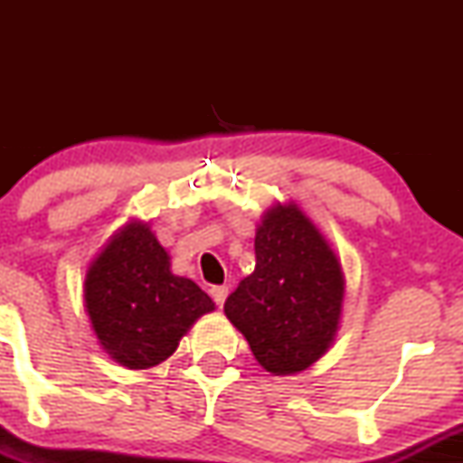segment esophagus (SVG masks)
<instances>
[{"label":"esophagus","mask_w":463,"mask_h":463,"mask_svg":"<svg viewBox=\"0 0 463 463\" xmlns=\"http://www.w3.org/2000/svg\"><path fill=\"white\" fill-rule=\"evenodd\" d=\"M209 294H211V298H213L215 305L222 307V305H224L226 296H228V287L226 285H213L209 289Z\"/></svg>","instance_id":"34e87169"}]
</instances>
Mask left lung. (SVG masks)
<instances>
[{
    "label": "left lung",
    "mask_w": 463,
    "mask_h": 463,
    "mask_svg": "<svg viewBox=\"0 0 463 463\" xmlns=\"http://www.w3.org/2000/svg\"><path fill=\"white\" fill-rule=\"evenodd\" d=\"M257 265L224 313L274 374L309 368L331 346L344 298L337 257L298 206H276L254 237Z\"/></svg>",
    "instance_id": "8db88e82"
}]
</instances>
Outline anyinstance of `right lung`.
Instances as JSON below:
<instances>
[{"instance_id":"obj_1","label":"right lung","mask_w":463,"mask_h":463,"mask_svg":"<svg viewBox=\"0 0 463 463\" xmlns=\"http://www.w3.org/2000/svg\"><path fill=\"white\" fill-rule=\"evenodd\" d=\"M84 300L99 344L117 364L146 370L178 348L213 300L194 280L174 276L147 224L126 226L89 268Z\"/></svg>"}]
</instances>
